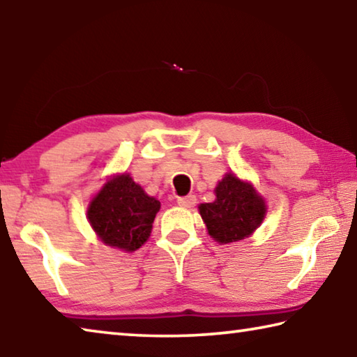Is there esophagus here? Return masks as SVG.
<instances>
[{"label":"esophagus","instance_id":"esophagus-1","mask_svg":"<svg viewBox=\"0 0 357 357\" xmlns=\"http://www.w3.org/2000/svg\"><path fill=\"white\" fill-rule=\"evenodd\" d=\"M177 202H178V205L180 207H183V208H191L192 205L196 204V196H192V195H188V196H183V197H178L177 199Z\"/></svg>","mask_w":357,"mask_h":357}]
</instances>
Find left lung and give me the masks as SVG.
Returning a JSON list of instances; mask_svg holds the SVG:
<instances>
[{
  "label": "left lung",
  "mask_w": 357,
  "mask_h": 357,
  "mask_svg": "<svg viewBox=\"0 0 357 357\" xmlns=\"http://www.w3.org/2000/svg\"><path fill=\"white\" fill-rule=\"evenodd\" d=\"M215 192L216 201L201 204L199 213L218 243L226 245L246 238L264 221L265 201L252 185L241 182L234 174H226Z\"/></svg>",
  "instance_id": "obj_1"
}]
</instances>
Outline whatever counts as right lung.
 <instances>
[{"label":"right lung","instance_id":"1","mask_svg":"<svg viewBox=\"0 0 357 357\" xmlns=\"http://www.w3.org/2000/svg\"><path fill=\"white\" fill-rule=\"evenodd\" d=\"M158 211L160 202L123 174L108 180L92 199L87 220L105 245L131 252L147 241Z\"/></svg>","mask_w":357,"mask_h":357}]
</instances>
